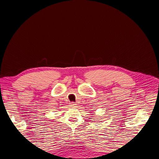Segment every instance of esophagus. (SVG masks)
Returning <instances> with one entry per match:
<instances>
[{
  "label": "esophagus",
  "mask_w": 159,
  "mask_h": 159,
  "mask_svg": "<svg viewBox=\"0 0 159 159\" xmlns=\"http://www.w3.org/2000/svg\"><path fill=\"white\" fill-rule=\"evenodd\" d=\"M70 104H71V106H75V105H76L75 102H71V103H70Z\"/></svg>",
  "instance_id": "obj_1"
}]
</instances>
